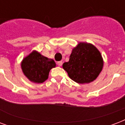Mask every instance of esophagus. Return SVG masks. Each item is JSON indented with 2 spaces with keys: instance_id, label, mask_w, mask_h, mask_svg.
Segmentation results:
<instances>
[{
  "instance_id": "34e87169",
  "label": "esophagus",
  "mask_w": 125,
  "mask_h": 125,
  "mask_svg": "<svg viewBox=\"0 0 125 125\" xmlns=\"http://www.w3.org/2000/svg\"><path fill=\"white\" fill-rule=\"evenodd\" d=\"M62 61H60V62H57V64H58V66H60V67H61L62 66Z\"/></svg>"
}]
</instances>
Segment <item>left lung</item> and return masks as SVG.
Wrapping results in <instances>:
<instances>
[{"instance_id":"obj_1","label":"left lung","mask_w":125,"mask_h":125,"mask_svg":"<svg viewBox=\"0 0 125 125\" xmlns=\"http://www.w3.org/2000/svg\"><path fill=\"white\" fill-rule=\"evenodd\" d=\"M103 66L104 60L98 49L92 44L83 42L73 48L69 62L62 65L69 78L79 84L94 81Z\"/></svg>"}]
</instances>
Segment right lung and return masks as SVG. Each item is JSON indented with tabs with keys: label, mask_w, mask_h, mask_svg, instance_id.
Wrapping results in <instances>:
<instances>
[{
	"label": "right lung",
	"mask_w": 125,
	"mask_h": 125,
	"mask_svg": "<svg viewBox=\"0 0 125 125\" xmlns=\"http://www.w3.org/2000/svg\"><path fill=\"white\" fill-rule=\"evenodd\" d=\"M56 66L54 60L42 56L37 50H33L21 63L23 73L35 83H42L47 80L50 71Z\"/></svg>",
	"instance_id": "obj_1"
}]
</instances>
